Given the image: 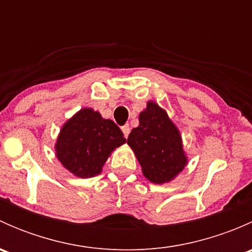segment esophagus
Returning <instances> with one entry per match:
<instances>
[{
	"mask_svg": "<svg viewBox=\"0 0 252 252\" xmlns=\"http://www.w3.org/2000/svg\"><path fill=\"white\" fill-rule=\"evenodd\" d=\"M122 131H123L124 134V138H128L129 133H130V126H129V124H126V126H122Z\"/></svg>",
	"mask_w": 252,
	"mask_h": 252,
	"instance_id": "esophagus-1",
	"label": "esophagus"
}]
</instances>
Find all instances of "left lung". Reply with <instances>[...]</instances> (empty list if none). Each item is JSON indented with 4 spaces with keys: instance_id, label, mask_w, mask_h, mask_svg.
<instances>
[{
    "instance_id": "obj_1",
    "label": "left lung",
    "mask_w": 252,
    "mask_h": 252,
    "mask_svg": "<svg viewBox=\"0 0 252 252\" xmlns=\"http://www.w3.org/2000/svg\"><path fill=\"white\" fill-rule=\"evenodd\" d=\"M128 145L140 163L144 177L154 184L172 182L189 162L179 129L155 101H149L140 112L139 126L131 129Z\"/></svg>"
}]
</instances>
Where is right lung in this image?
<instances>
[{
    "instance_id": "1",
    "label": "right lung",
    "mask_w": 252,
    "mask_h": 252,
    "mask_svg": "<svg viewBox=\"0 0 252 252\" xmlns=\"http://www.w3.org/2000/svg\"><path fill=\"white\" fill-rule=\"evenodd\" d=\"M126 142L119 126L100 112L84 107L61 128L55 144L56 157L67 171L78 178H93L117 147Z\"/></svg>"
}]
</instances>
